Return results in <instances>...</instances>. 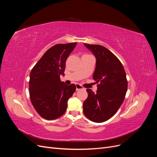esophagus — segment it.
Returning <instances> with one entry per match:
<instances>
[{"instance_id":"obj_1","label":"esophagus","mask_w":157,"mask_h":157,"mask_svg":"<svg viewBox=\"0 0 157 157\" xmlns=\"http://www.w3.org/2000/svg\"><path fill=\"white\" fill-rule=\"evenodd\" d=\"M81 89H83V87L81 86V85H80L79 84H76V90H77V91Z\"/></svg>"}]
</instances>
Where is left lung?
I'll return each mask as SVG.
<instances>
[{"instance_id":"1","label":"left lung","mask_w":157,"mask_h":157,"mask_svg":"<svg viewBox=\"0 0 157 157\" xmlns=\"http://www.w3.org/2000/svg\"><path fill=\"white\" fill-rule=\"evenodd\" d=\"M96 58L93 78L96 80V93L86 89L88 98L83 112L89 120L103 122L111 118L124 101L128 88L126 72L120 60L104 46L84 44Z\"/></svg>"}]
</instances>
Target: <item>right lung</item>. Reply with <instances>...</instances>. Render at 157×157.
I'll return each mask as SVG.
<instances>
[{"instance_id": "right-lung-1", "label": "right lung", "mask_w": 157, "mask_h": 157, "mask_svg": "<svg viewBox=\"0 0 157 157\" xmlns=\"http://www.w3.org/2000/svg\"><path fill=\"white\" fill-rule=\"evenodd\" d=\"M76 45L77 42H73L51 47L31 71V101L39 115L46 120L62 116L67 110L68 99L75 92V85L61 82L60 75H64L66 59Z\"/></svg>"}]
</instances>
